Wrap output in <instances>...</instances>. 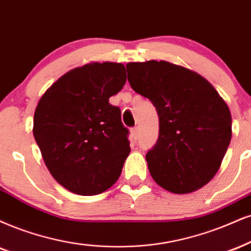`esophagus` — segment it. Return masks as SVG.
Wrapping results in <instances>:
<instances>
[{"mask_svg":"<svg viewBox=\"0 0 251 251\" xmlns=\"http://www.w3.org/2000/svg\"><path fill=\"white\" fill-rule=\"evenodd\" d=\"M131 134L135 140H137V138L140 137V129H138V126H134V128L131 129Z\"/></svg>","mask_w":251,"mask_h":251,"instance_id":"34e87169","label":"esophagus"}]
</instances>
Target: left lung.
Here are the masks:
<instances>
[{
  "label": "left lung",
  "mask_w": 251,
  "mask_h": 251,
  "mask_svg": "<svg viewBox=\"0 0 251 251\" xmlns=\"http://www.w3.org/2000/svg\"><path fill=\"white\" fill-rule=\"evenodd\" d=\"M131 88L159 116L147 158L153 180L172 193L202 187L220 168L231 140L229 108L205 78L168 61L126 65Z\"/></svg>",
  "instance_id": "obj_1"
}]
</instances>
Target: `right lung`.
I'll return each mask as SVG.
<instances>
[{
    "mask_svg": "<svg viewBox=\"0 0 251 251\" xmlns=\"http://www.w3.org/2000/svg\"><path fill=\"white\" fill-rule=\"evenodd\" d=\"M126 80L122 64L93 63L64 74L40 98L33 136L52 177L73 193H102L122 172L129 130L109 98Z\"/></svg>",
    "mask_w": 251,
    "mask_h": 251,
    "instance_id": "right-lung-1",
    "label": "right lung"
}]
</instances>
